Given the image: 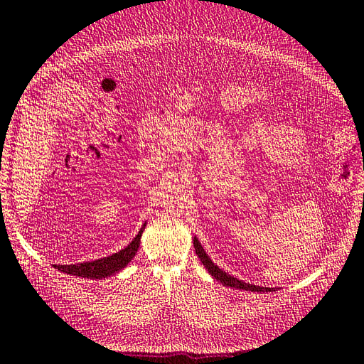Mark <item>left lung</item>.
<instances>
[{
  "label": "left lung",
  "mask_w": 364,
  "mask_h": 364,
  "mask_svg": "<svg viewBox=\"0 0 364 364\" xmlns=\"http://www.w3.org/2000/svg\"><path fill=\"white\" fill-rule=\"evenodd\" d=\"M193 244H194V250H196V255L198 258L200 259V262L203 264V267H205L208 270V273L211 274L213 278H215L216 281H219L220 284H224L227 287H233V289H239V290H247V291H274L277 290V287H261V286H255V284H249V282H244L241 279H237L235 277H232V274L225 273L223 269H219L218 265L213 262L210 259V256L205 253V250H203V247L200 245V242L198 241V237L194 236L193 237Z\"/></svg>",
  "instance_id": "obj_1"
}]
</instances>
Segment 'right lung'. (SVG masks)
<instances>
[{
    "instance_id": "right-lung-1",
    "label": "right lung",
    "mask_w": 364,
    "mask_h": 364,
    "mask_svg": "<svg viewBox=\"0 0 364 364\" xmlns=\"http://www.w3.org/2000/svg\"><path fill=\"white\" fill-rule=\"evenodd\" d=\"M145 225L146 223L141 225L137 236L132 239L125 249H122L117 253H112L111 256H105V258H100V259L80 262V264H69V265H55V267L66 274H74V277H82V278H90V279H102L106 277H111V274L125 269L128 262L134 258L139 250L140 237H141V233H144Z\"/></svg>"
}]
</instances>
